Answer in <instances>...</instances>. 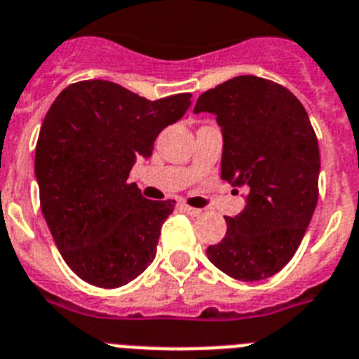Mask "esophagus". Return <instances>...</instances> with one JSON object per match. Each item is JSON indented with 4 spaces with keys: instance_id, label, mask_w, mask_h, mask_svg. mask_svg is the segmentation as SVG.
<instances>
[{
    "instance_id": "34e87169",
    "label": "esophagus",
    "mask_w": 359,
    "mask_h": 359,
    "mask_svg": "<svg viewBox=\"0 0 359 359\" xmlns=\"http://www.w3.org/2000/svg\"><path fill=\"white\" fill-rule=\"evenodd\" d=\"M180 208H182L184 213L191 215V217H198V215L202 213L201 210H197V208H191V205H188V204H182V205H180Z\"/></svg>"
}]
</instances>
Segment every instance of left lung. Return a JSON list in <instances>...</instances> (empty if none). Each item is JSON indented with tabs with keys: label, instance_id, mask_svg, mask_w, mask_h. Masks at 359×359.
<instances>
[{
	"label": "left lung",
	"instance_id": "1",
	"mask_svg": "<svg viewBox=\"0 0 359 359\" xmlns=\"http://www.w3.org/2000/svg\"><path fill=\"white\" fill-rule=\"evenodd\" d=\"M193 111L217 115L220 177L248 191L245 210L226 217V236L205 255L231 278H269L294 257L318 202L320 149L309 115L285 86L257 76L208 90Z\"/></svg>",
	"mask_w": 359,
	"mask_h": 359
}]
</instances>
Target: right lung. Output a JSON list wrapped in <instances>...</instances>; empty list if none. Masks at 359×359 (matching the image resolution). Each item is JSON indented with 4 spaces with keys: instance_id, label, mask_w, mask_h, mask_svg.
I'll return each instance as SVG.
<instances>
[{
    "instance_id": "1",
    "label": "right lung",
    "mask_w": 359,
    "mask_h": 359,
    "mask_svg": "<svg viewBox=\"0 0 359 359\" xmlns=\"http://www.w3.org/2000/svg\"><path fill=\"white\" fill-rule=\"evenodd\" d=\"M191 93L149 101L110 81H79L52 102L36 144L39 202L59 253L97 287L137 278L154 262L175 201H148L128 182Z\"/></svg>"
}]
</instances>
